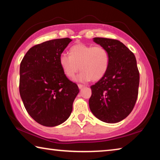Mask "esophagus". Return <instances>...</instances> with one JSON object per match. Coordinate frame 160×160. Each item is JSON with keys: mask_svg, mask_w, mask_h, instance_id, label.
Listing matches in <instances>:
<instances>
[{"mask_svg": "<svg viewBox=\"0 0 160 160\" xmlns=\"http://www.w3.org/2000/svg\"><path fill=\"white\" fill-rule=\"evenodd\" d=\"M78 88H79V89H82V88H84V85L79 84V85H78Z\"/></svg>", "mask_w": 160, "mask_h": 160, "instance_id": "1", "label": "esophagus"}]
</instances>
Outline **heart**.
Listing matches in <instances>:
<instances>
[{
    "label": "heart",
    "mask_w": 160,
    "mask_h": 160,
    "mask_svg": "<svg viewBox=\"0 0 160 160\" xmlns=\"http://www.w3.org/2000/svg\"><path fill=\"white\" fill-rule=\"evenodd\" d=\"M109 62V54L105 48L82 43L71 47L70 55L62 53L59 57L60 66L68 78H72L79 69L82 70L75 78L79 82L101 79L107 72Z\"/></svg>",
    "instance_id": "obj_1"
}]
</instances>
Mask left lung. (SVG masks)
<instances>
[{
  "label": "left lung",
  "instance_id": "8db88e82",
  "mask_svg": "<svg viewBox=\"0 0 160 160\" xmlns=\"http://www.w3.org/2000/svg\"><path fill=\"white\" fill-rule=\"evenodd\" d=\"M93 41L107 50L110 62L105 75L90 87V109L104 122H118L130 115L138 98L139 73L136 58L119 40L94 38Z\"/></svg>",
  "mask_w": 160,
  "mask_h": 160
}]
</instances>
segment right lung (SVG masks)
<instances>
[{"label":"right lung","mask_w":160,"mask_h":160,"mask_svg":"<svg viewBox=\"0 0 160 160\" xmlns=\"http://www.w3.org/2000/svg\"><path fill=\"white\" fill-rule=\"evenodd\" d=\"M72 40H48L30 48L20 65V95L28 113L40 125L66 121L79 89L63 73L59 57Z\"/></svg>","instance_id":"right-lung-1"}]
</instances>
